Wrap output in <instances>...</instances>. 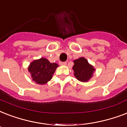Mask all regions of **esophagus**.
<instances>
[{"label":"esophagus","mask_w":127,"mask_h":127,"mask_svg":"<svg viewBox=\"0 0 127 127\" xmlns=\"http://www.w3.org/2000/svg\"><path fill=\"white\" fill-rule=\"evenodd\" d=\"M66 64H67L66 62H60V65H66Z\"/></svg>","instance_id":"esophagus-1"}]
</instances>
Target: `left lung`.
<instances>
[{"instance_id": "1", "label": "left lung", "mask_w": 127, "mask_h": 127, "mask_svg": "<svg viewBox=\"0 0 127 127\" xmlns=\"http://www.w3.org/2000/svg\"><path fill=\"white\" fill-rule=\"evenodd\" d=\"M74 65L72 69L75 78L81 82H87L93 76L95 67L90 64L84 57L73 60Z\"/></svg>"}]
</instances>
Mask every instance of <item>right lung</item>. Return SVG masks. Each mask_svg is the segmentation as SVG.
Wrapping results in <instances>:
<instances>
[{"instance_id":"obj_1","label":"right lung","mask_w":127,"mask_h":127,"mask_svg":"<svg viewBox=\"0 0 127 127\" xmlns=\"http://www.w3.org/2000/svg\"><path fill=\"white\" fill-rule=\"evenodd\" d=\"M58 67L56 63H50L47 59L41 58L32 61L28 65V69L35 83L45 85L52 79Z\"/></svg>"}]
</instances>
